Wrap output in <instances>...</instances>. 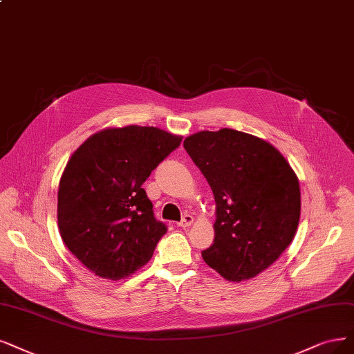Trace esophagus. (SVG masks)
I'll use <instances>...</instances> for the list:
<instances>
[{"label":"esophagus","instance_id":"obj_1","mask_svg":"<svg viewBox=\"0 0 354 354\" xmlns=\"http://www.w3.org/2000/svg\"><path fill=\"white\" fill-rule=\"evenodd\" d=\"M192 221H194V217L191 214H185L184 217H182V220L179 221V223H178V226L179 227H188V226H191Z\"/></svg>","mask_w":354,"mask_h":354}]
</instances>
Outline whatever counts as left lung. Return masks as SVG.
Here are the masks:
<instances>
[{
  "instance_id": "8db88e82",
  "label": "left lung",
  "mask_w": 354,
  "mask_h": 354,
  "mask_svg": "<svg viewBox=\"0 0 354 354\" xmlns=\"http://www.w3.org/2000/svg\"><path fill=\"white\" fill-rule=\"evenodd\" d=\"M184 147L212 187L214 241L203 258L229 281L268 268L295 238L300 188L290 165L270 142L223 128L189 136Z\"/></svg>"
}]
</instances>
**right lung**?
Segmentation results:
<instances>
[{
    "label": "right lung",
    "instance_id": "obj_1",
    "mask_svg": "<svg viewBox=\"0 0 354 354\" xmlns=\"http://www.w3.org/2000/svg\"><path fill=\"white\" fill-rule=\"evenodd\" d=\"M180 137L154 127L103 129L78 147L58 189V226L71 254L96 276L128 277L167 232L142 184Z\"/></svg>",
    "mask_w": 354,
    "mask_h": 354
}]
</instances>
